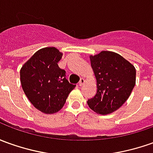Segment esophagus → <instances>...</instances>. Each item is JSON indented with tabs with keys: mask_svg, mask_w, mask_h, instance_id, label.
Instances as JSON below:
<instances>
[{
	"mask_svg": "<svg viewBox=\"0 0 153 153\" xmlns=\"http://www.w3.org/2000/svg\"><path fill=\"white\" fill-rule=\"evenodd\" d=\"M85 82H86V80L82 77V78L80 79V82H79V83H78L79 86H81V87H82V86H83V85L85 84Z\"/></svg>",
	"mask_w": 153,
	"mask_h": 153,
	"instance_id": "34e87169",
	"label": "esophagus"
}]
</instances>
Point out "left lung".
<instances>
[{"mask_svg":"<svg viewBox=\"0 0 153 153\" xmlns=\"http://www.w3.org/2000/svg\"><path fill=\"white\" fill-rule=\"evenodd\" d=\"M90 61L97 91L87 104L98 114H110L130 97L136 84V69L121 55L109 51L90 56Z\"/></svg>","mask_w":153,"mask_h":153,"instance_id":"8db88e82","label":"left lung"}]
</instances>
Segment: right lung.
Instances as JSON below:
<instances>
[{"label":"right lung","instance_id":"obj_1","mask_svg":"<svg viewBox=\"0 0 153 153\" xmlns=\"http://www.w3.org/2000/svg\"><path fill=\"white\" fill-rule=\"evenodd\" d=\"M62 55L56 47L40 49L20 71L22 89L27 98L46 114L61 110L76 87L66 80V71L58 66Z\"/></svg>","mask_w":153,"mask_h":153}]
</instances>
